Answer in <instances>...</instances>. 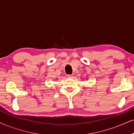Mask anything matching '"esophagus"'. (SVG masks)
Masks as SVG:
<instances>
[{
    "label": "esophagus",
    "instance_id": "1",
    "mask_svg": "<svg viewBox=\"0 0 134 134\" xmlns=\"http://www.w3.org/2000/svg\"><path fill=\"white\" fill-rule=\"evenodd\" d=\"M67 77H68V78H72V77H73V75H68Z\"/></svg>",
    "mask_w": 134,
    "mask_h": 134
}]
</instances>
